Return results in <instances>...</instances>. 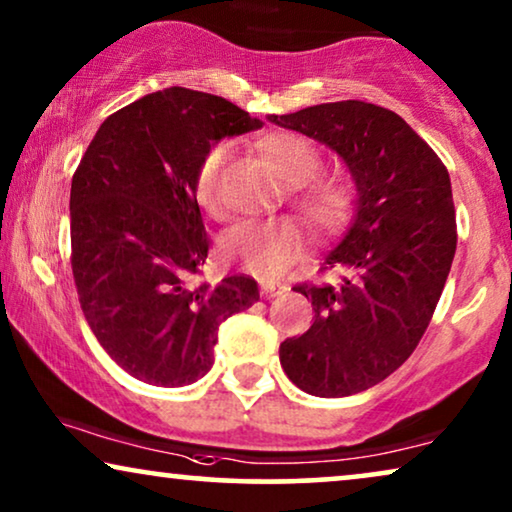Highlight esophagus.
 <instances>
[{"instance_id": "1", "label": "esophagus", "mask_w": 512, "mask_h": 512, "mask_svg": "<svg viewBox=\"0 0 512 512\" xmlns=\"http://www.w3.org/2000/svg\"><path fill=\"white\" fill-rule=\"evenodd\" d=\"M286 289V284L282 282H261V296L263 298H272L277 293H282Z\"/></svg>"}]
</instances>
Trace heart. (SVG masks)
Here are the masks:
<instances>
[{"label": "heart", "mask_w": 512, "mask_h": 512, "mask_svg": "<svg viewBox=\"0 0 512 512\" xmlns=\"http://www.w3.org/2000/svg\"><path fill=\"white\" fill-rule=\"evenodd\" d=\"M261 149L286 181L293 184V198L307 219L319 228H338L354 207V186L338 174H319L321 156L310 139L277 132L263 139ZM228 146L216 144L205 153L195 172V198L209 214L223 205L221 170ZM305 249V233L296 219L240 221L221 237V254L226 261L242 265L251 275L270 279L282 275Z\"/></svg>", "instance_id": "1"}]
</instances>
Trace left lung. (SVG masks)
<instances>
[{"label": "left lung", "instance_id": "obj_1", "mask_svg": "<svg viewBox=\"0 0 512 512\" xmlns=\"http://www.w3.org/2000/svg\"><path fill=\"white\" fill-rule=\"evenodd\" d=\"M345 160L356 186L347 233L324 258L340 284L296 286L314 321L279 345L284 373L321 398L366 391L415 352L457 251L452 184L429 144L394 111L361 100L268 116Z\"/></svg>", "mask_w": 512, "mask_h": 512}]
</instances>
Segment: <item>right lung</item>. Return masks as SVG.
I'll list each match as a JSON object with an SVG mask.
<instances>
[{"label":"right lung","mask_w":512,"mask_h":512,"mask_svg":"<svg viewBox=\"0 0 512 512\" xmlns=\"http://www.w3.org/2000/svg\"><path fill=\"white\" fill-rule=\"evenodd\" d=\"M261 125L223 97L172 86L111 114L76 167L69 219L81 310L104 352L137 380H200L219 326L258 300L251 277L191 279L209 251L195 172L223 137Z\"/></svg>","instance_id":"1"}]
</instances>
